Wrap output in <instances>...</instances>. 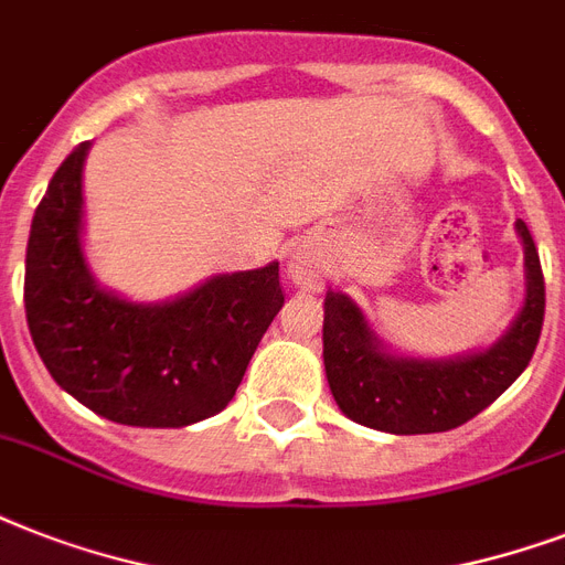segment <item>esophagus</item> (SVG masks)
<instances>
[{
    "instance_id": "34e87169",
    "label": "esophagus",
    "mask_w": 565,
    "mask_h": 565,
    "mask_svg": "<svg viewBox=\"0 0 565 565\" xmlns=\"http://www.w3.org/2000/svg\"><path fill=\"white\" fill-rule=\"evenodd\" d=\"M290 278L292 284H299L305 290H319V284H322V266L308 252H296L290 260Z\"/></svg>"
}]
</instances>
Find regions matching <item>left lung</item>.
<instances>
[{"mask_svg":"<svg viewBox=\"0 0 565 565\" xmlns=\"http://www.w3.org/2000/svg\"><path fill=\"white\" fill-rule=\"evenodd\" d=\"M516 231L525 246V305L483 352L448 361L390 354L363 310L345 292L328 290L322 358L328 386L349 419L386 434H439L478 416L525 372L543 331L545 281L531 231L522 220Z\"/></svg>","mask_w":565,"mask_h":565,"instance_id":"left-lung-1","label":"left lung"}]
</instances>
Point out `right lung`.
Instances as JSON below:
<instances>
[{
    "label": "right lung",
    "instance_id": "1",
    "mask_svg": "<svg viewBox=\"0 0 565 565\" xmlns=\"http://www.w3.org/2000/svg\"><path fill=\"white\" fill-rule=\"evenodd\" d=\"M75 146L49 181L25 248V319L57 386L105 419L184 428L234 398L260 337L284 305L278 264L213 275L161 305L108 292L84 257Z\"/></svg>",
    "mask_w": 565,
    "mask_h": 565
}]
</instances>
